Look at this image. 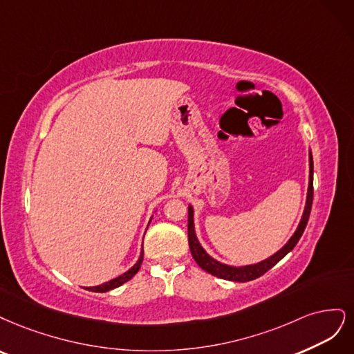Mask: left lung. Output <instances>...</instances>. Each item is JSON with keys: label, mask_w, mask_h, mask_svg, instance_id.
I'll list each match as a JSON object with an SVG mask.
<instances>
[{"label": "left lung", "mask_w": 354, "mask_h": 354, "mask_svg": "<svg viewBox=\"0 0 354 354\" xmlns=\"http://www.w3.org/2000/svg\"><path fill=\"white\" fill-rule=\"evenodd\" d=\"M312 201H313V157H312V150L309 148V187H307V196H306V206L301 214V219L299 222L297 230L291 235V238L285 243L277 253H273L268 259L257 261V263L252 265H244V266H231L222 263V261L216 260L212 257L204 247L200 244L197 234H196V223H194V207L188 206V243H189V250L194 260L197 261V265L206 270L207 273H212V275L227 279V281H235V282H247V281H253L275 266L281 259L287 256L291 250L295 247V244L299 243L300 236L303 235L307 221H309L310 210H312Z\"/></svg>", "instance_id": "left-lung-1"}]
</instances>
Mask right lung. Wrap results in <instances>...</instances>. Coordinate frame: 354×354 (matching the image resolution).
<instances>
[{
  "label": "right lung",
  "mask_w": 354,
  "mask_h": 354,
  "mask_svg": "<svg viewBox=\"0 0 354 354\" xmlns=\"http://www.w3.org/2000/svg\"><path fill=\"white\" fill-rule=\"evenodd\" d=\"M151 219H153V216H151ZM151 219H150V222H151ZM150 222H148V225H150ZM147 227H148V226H147ZM142 259H144V245H142V250H141V254H140L138 260H136V263H135L131 269H128L127 272H123L122 275H119V277H116V278H113V279H110V281H107V282H104V283L95 285V287H88L86 290L94 291V292H107V291H110V290H115V288L120 287V285H123L124 282H128L131 278L135 277V273L140 270V268H141V265H142Z\"/></svg>",
  "instance_id": "1"
}]
</instances>
